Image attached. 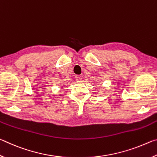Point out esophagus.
<instances>
[{
    "mask_svg": "<svg viewBox=\"0 0 157 157\" xmlns=\"http://www.w3.org/2000/svg\"><path fill=\"white\" fill-rule=\"evenodd\" d=\"M75 78H76V80H78V81H80V80H82V79L81 75H76Z\"/></svg>",
    "mask_w": 157,
    "mask_h": 157,
    "instance_id": "1",
    "label": "esophagus"
}]
</instances>
